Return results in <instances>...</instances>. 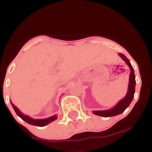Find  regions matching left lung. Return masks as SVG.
<instances>
[{
	"label": "left lung",
	"mask_w": 152,
	"mask_h": 152,
	"mask_svg": "<svg viewBox=\"0 0 152 152\" xmlns=\"http://www.w3.org/2000/svg\"><path fill=\"white\" fill-rule=\"evenodd\" d=\"M121 58L126 62L127 66L129 67L131 72L129 74V83L128 86V91L124 99H122L120 102H118L117 104L115 105L114 107L108 110H102V111H93V114L98 116H103V117H111V116H114L116 115L121 114L122 112L126 110V108L130 105L131 102H132L134 99V93H135V86H136V81H135V75H134V71L132 64L128 58L125 56L124 54L118 53Z\"/></svg>",
	"instance_id": "8db88e82"
}]
</instances>
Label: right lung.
<instances>
[{
  "label": "right lung",
  "instance_id": "add662e5",
  "mask_svg": "<svg viewBox=\"0 0 152 152\" xmlns=\"http://www.w3.org/2000/svg\"><path fill=\"white\" fill-rule=\"evenodd\" d=\"M10 104H11L12 106H13V109L16 113V114L18 115L19 117H20L22 118L23 121H25L26 123L29 124L31 125H34V126H44L50 123V122L55 121L56 119L58 116H56V114L53 115V116H50V117L46 118H42V119H34V118H32L30 116H27V115L23 114L21 111L19 110L18 108L15 106L13 103L11 102L10 101Z\"/></svg>",
  "mask_w": 152,
  "mask_h": 152
}]
</instances>
